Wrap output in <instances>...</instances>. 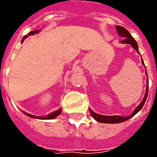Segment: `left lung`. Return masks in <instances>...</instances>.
Returning <instances> with one entry per match:
<instances>
[{
    "label": "left lung",
    "instance_id": "1",
    "mask_svg": "<svg viewBox=\"0 0 157 157\" xmlns=\"http://www.w3.org/2000/svg\"><path fill=\"white\" fill-rule=\"evenodd\" d=\"M116 29H117V31H118V34L121 37H124V39H123L121 41V43H124V44H129L132 45V47L135 48V50L137 51V53L140 54L138 48V44L135 41V39L131 36V34L129 33L128 30L126 29H124V27H121V26H116ZM142 64L144 65V61L142 59ZM147 75V74H146ZM148 78V76H147ZM147 95H148V81H147V87H146V92H145V97H144V99L142 100V102L140 103V105L136 108V109L134 110V112L132 113V114L130 116H128V117H122V116H105V115H100V114H98L96 113L93 111H92L90 109V113L92 114V116L94 118V119H96L98 122H100V123H105V124H118V123H122V122H124L126 120H128V118H130L131 117H133L134 115H135L137 113L142 109V107L144 106V103H145V100H146V98H147Z\"/></svg>",
    "mask_w": 157,
    "mask_h": 157
}]
</instances>
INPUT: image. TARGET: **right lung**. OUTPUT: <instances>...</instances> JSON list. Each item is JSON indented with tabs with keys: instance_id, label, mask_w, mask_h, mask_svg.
Here are the masks:
<instances>
[{
	"instance_id": "obj_1",
	"label": "right lung",
	"mask_w": 157,
	"mask_h": 157,
	"mask_svg": "<svg viewBox=\"0 0 157 157\" xmlns=\"http://www.w3.org/2000/svg\"><path fill=\"white\" fill-rule=\"evenodd\" d=\"M39 32V30H35V31H32V32H30L29 33V35H31V34H34V33H36ZM26 37H27V35H25L24 37H23V39H22V42L24 40V39H26ZM24 113H25L26 115L29 116V117H31V118H39V119H51V118H55V117H57V116L61 113V109H59V110H57V111H55V112H53L51 113H49L48 116H45V117H37V116H33V115H31V114H29V113H25L23 112Z\"/></svg>"
}]
</instances>
